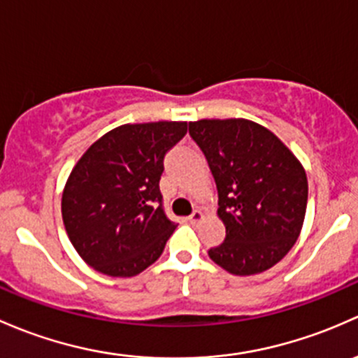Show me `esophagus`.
<instances>
[{
  "label": "esophagus",
  "instance_id": "1",
  "mask_svg": "<svg viewBox=\"0 0 358 358\" xmlns=\"http://www.w3.org/2000/svg\"><path fill=\"white\" fill-rule=\"evenodd\" d=\"M203 212H201V210H194L193 213H191L189 217H187V220H189L191 224H196V222H200V220H203Z\"/></svg>",
  "mask_w": 358,
  "mask_h": 358
}]
</instances>
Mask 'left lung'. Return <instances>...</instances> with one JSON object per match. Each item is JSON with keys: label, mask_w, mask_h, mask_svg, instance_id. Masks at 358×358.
Returning <instances> with one entry per match:
<instances>
[{"label": "left lung", "mask_w": 358, "mask_h": 358, "mask_svg": "<svg viewBox=\"0 0 358 358\" xmlns=\"http://www.w3.org/2000/svg\"><path fill=\"white\" fill-rule=\"evenodd\" d=\"M219 193L226 239L210 259L234 275L267 271L293 248L307 212L303 165L264 125L246 119L189 122Z\"/></svg>", "instance_id": "1"}]
</instances>
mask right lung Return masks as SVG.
<instances>
[{"instance_id":"right-lung-1","label":"right lung","mask_w":358,"mask_h":358,"mask_svg":"<svg viewBox=\"0 0 358 358\" xmlns=\"http://www.w3.org/2000/svg\"><path fill=\"white\" fill-rule=\"evenodd\" d=\"M187 122L124 124L94 141L70 172L62 217L80 259L101 274L132 278L162 255L176 226L162 206L164 157Z\"/></svg>"}]
</instances>
